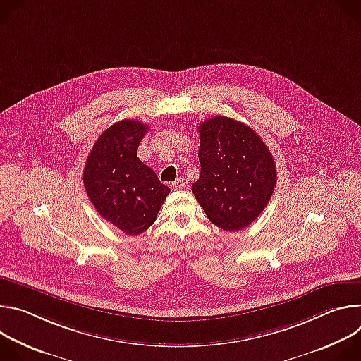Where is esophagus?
<instances>
[{
  "label": "esophagus",
  "mask_w": 361,
  "mask_h": 361,
  "mask_svg": "<svg viewBox=\"0 0 361 361\" xmlns=\"http://www.w3.org/2000/svg\"><path fill=\"white\" fill-rule=\"evenodd\" d=\"M184 185H185L184 178H177L176 181L171 183V188L173 190H181V188H184Z\"/></svg>",
  "instance_id": "esophagus-1"
}]
</instances>
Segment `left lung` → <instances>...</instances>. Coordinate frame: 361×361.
<instances>
[{
    "label": "left lung",
    "mask_w": 361,
    "mask_h": 361,
    "mask_svg": "<svg viewBox=\"0 0 361 361\" xmlns=\"http://www.w3.org/2000/svg\"><path fill=\"white\" fill-rule=\"evenodd\" d=\"M198 133L201 171L192 194L214 226L243 230L266 209L276 188L271 152L252 128L224 116L201 123Z\"/></svg>",
    "instance_id": "obj_1"
}]
</instances>
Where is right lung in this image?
I'll return each mask as SVG.
<instances>
[{"instance_id": "1", "label": "right lung", "mask_w": 361, "mask_h": 361, "mask_svg": "<svg viewBox=\"0 0 361 361\" xmlns=\"http://www.w3.org/2000/svg\"><path fill=\"white\" fill-rule=\"evenodd\" d=\"M148 126L123 120L95 141L84 167V187L98 214L128 235H138L157 219L170 188L137 157Z\"/></svg>"}]
</instances>
